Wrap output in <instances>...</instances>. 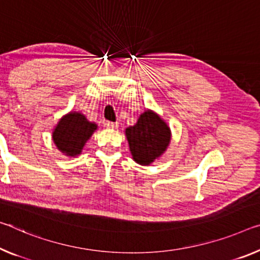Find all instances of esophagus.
I'll return each instance as SVG.
<instances>
[{
	"mask_svg": "<svg viewBox=\"0 0 260 260\" xmlns=\"http://www.w3.org/2000/svg\"><path fill=\"white\" fill-rule=\"evenodd\" d=\"M118 126H119L118 122H112V121H106L105 122V127H106V128H110V129L118 128Z\"/></svg>",
	"mask_w": 260,
	"mask_h": 260,
	"instance_id": "1",
	"label": "esophagus"
}]
</instances>
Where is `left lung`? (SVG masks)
<instances>
[{
  "mask_svg": "<svg viewBox=\"0 0 260 260\" xmlns=\"http://www.w3.org/2000/svg\"><path fill=\"white\" fill-rule=\"evenodd\" d=\"M126 139L132 157L140 166H150L167 151L171 141V129L160 115L147 109L134 126L127 127Z\"/></svg>",
  "mask_w": 260,
  "mask_h": 260,
  "instance_id": "8db88e82",
  "label": "left lung"
}]
</instances>
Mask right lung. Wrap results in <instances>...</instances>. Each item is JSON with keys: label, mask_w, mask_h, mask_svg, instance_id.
<instances>
[{"label": "right lung", "mask_w": 260, "mask_h": 260, "mask_svg": "<svg viewBox=\"0 0 260 260\" xmlns=\"http://www.w3.org/2000/svg\"><path fill=\"white\" fill-rule=\"evenodd\" d=\"M97 128L96 123L89 121L83 113L71 111L57 121L52 132V139L63 155L76 157L82 154L85 143Z\"/></svg>", "instance_id": "obj_1"}]
</instances>
